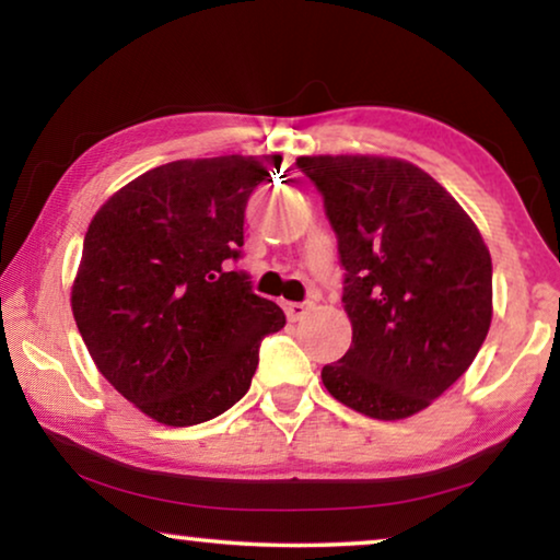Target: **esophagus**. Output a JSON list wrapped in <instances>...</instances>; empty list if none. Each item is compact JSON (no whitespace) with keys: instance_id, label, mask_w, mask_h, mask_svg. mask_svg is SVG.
Instances as JSON below:
<instances>
[{"instance_id":"esophagus-1","label":"esophagus","mask_w":560,"mask_h":560,"mask_svg":"<svg viewBox=\"0 0 560 560\" xmlns=\"http://www.w3.org/2000/svg\"><path fill=\"white\" fill-rule=\"evenodd\" d=\"M311 311V303H285V313H288V318L290 320H301L305 313Z\"/></svg>"}]
</instances>
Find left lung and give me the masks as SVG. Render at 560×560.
Returning <instances> with one entry per match:
<instances>
[{
  "label": "left lung",
  "mask_w": 560,
  "mask_h": 560,
  "mask_svg": "<svg viewBox=\"0 0 560 560\" xmlns=\"http://www.w3.org/2000/svg\"><path fill=\"white\" fill-rule=\"evenodd\" d=\"M295 165L339 242L351 349L320 380L347 408L402 420L441 397L492 324V257L441 183L395 158L318 155Z\"/></svg>",
  "instance_id": "left-lung-1"
}]
</instances>
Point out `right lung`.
Listing matches in <instances>:
<instances>
[{
    "label": "right lung",
    "instance_id": "1",
    "mask_svg": "<svg viewBox=\"0 0 560 560\" xmlns=\"http://www.w3.org/2000/svg\"><path fill=\"white\" fill-rule=\"evenodd\" d=\"M280 155L175 160L91 219L71 305L98 372L158 423L183 428L240 402L259 343L285 313L252 290L244 209Z\"/></svg>",
    "mask_w": 560,
    "mask_h": 560
}]
</instances>
